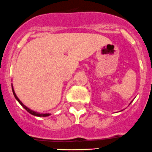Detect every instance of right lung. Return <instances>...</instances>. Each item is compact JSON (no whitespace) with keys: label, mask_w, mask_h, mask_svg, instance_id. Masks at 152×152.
<instances>
[{"label":"right lung","mask_w":152,"mask_h":152,"mask_svg":"<svg viewBox=\"0 0 152 152\" xmlns=\"http://www.w3.org/2000/svg\"><path fill=\"white\" fill-rule=\"evenodd\" d=\"M12 88L13 94H14V96H15V98H16V100H17L19 102V103H20V104L21 105V106H23V108H24V109H26V110L27 112H28V113H30V114H31V115H34V116H37V117H46V116H49V115H49V114H40V113H38V112H34V111L31 110V109H28V108H27L26 106H24V105H23V103H22V102L20 101V100H19V99H18V97L17 96H16L15 93V91H14V89H13L12 85Z\"/></svg>","instance_id":"1"}]
</instances>
